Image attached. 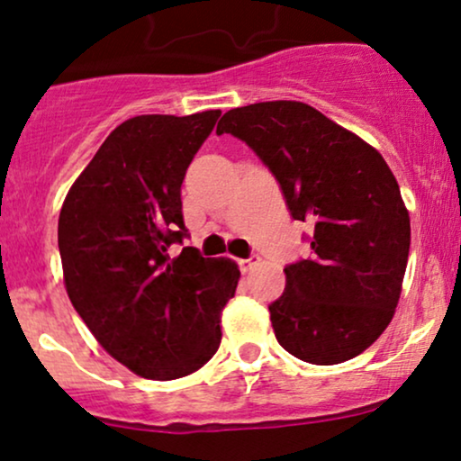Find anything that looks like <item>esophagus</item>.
I'll return each mask as SVG.
<instances>
[{
    "instance_id": "esophagus-1",
    "label": "esophagus",
    "mask_w": 461,
    "mask_h": 461,
    "mask_svg": "<svg viewBox=\"0 0 461 461\" xmlns=\"http://www.w3.org/2000/svg\"><path fill=\"white\" fill-rule=\"evenodd\" d=\"M259 264V255H249V258H245V259H238V266H240V270L242 273H249V270L251 268H255V266Z\"/></svg>"
}]
</instances>
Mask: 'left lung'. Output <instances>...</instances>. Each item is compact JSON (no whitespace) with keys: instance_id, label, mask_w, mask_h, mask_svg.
Masks as SVG:
<instances>
[{"instance_id":"1","label":"left lung","mask_w":461,"mask_h":461,"mask_svg":"<svg viewBox=\"0 0 461 461\" xmlns=\"http://www.w3.org/2000/svg\"><path fill=\"white\" fill-rule=\"evenodd\" d=\"M223 132L258 154L290 214L312 227V255L285 266V292L268 304L276 341L313 365L358 357L393 320L410 251V216L386 160L296 101L227 111Z\"/></svg>"}]
</instances>
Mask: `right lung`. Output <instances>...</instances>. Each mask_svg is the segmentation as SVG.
<instances>
[{"instance_id":"add662e5","label":"right lung","mask_w":461,"mask_h":461,"mask_svg":"<svg viewBox=\"0 0 461 461\" xmlns=\"http://www.w3.org/2000/svg\"><path fill=\"white\" fill-rule=\"evenodd\" d=\"M221 111L137 115L98 148L59 212L58 245L72 307L98 343L149 380H176L208 363L221 312L240 270L171 245L188 236L182 180Z\"/></svg>"}]
</instances>
